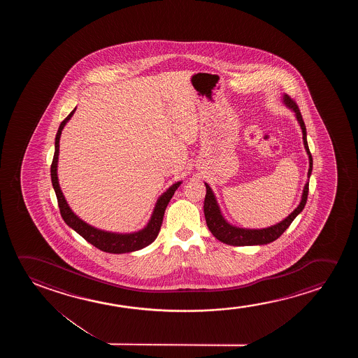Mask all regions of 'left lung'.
I'll return each instance as SVG.
<instances>
[{
    "label": "left lung",
    "instance_id": "1",
    "mask_svg": "<svg viewBox=\"0 0 358 358\" xmlns=\"http://www.w3.org/2000/svg\"><path fill=\"white\" fill-rule=\"evenodd\" d=\"M286 108H289L291 111H294V116L299 121L302 134H303V144L306 152L308 154L309 169L308 178L312 175L313 170V159L309 152L308 143H307V131H306V124L303 122L302 115L299 113V108L292 99L289 98L287 94H284L282 96ZM309 180L304 185L302 198L299 201V206L294 209L287 217L284 220L280 221L276 225L269 226L265 229H243V227H237V226L231 225L227 222L225 217L221 214L220 206L216 201L215 196L211 191L210 186L206 183V194L204 199V215H206V225L210 230L211 234L215 238L221 241L222 243L230 245H268L273 241L278 240L280 236L284 234L285 230L291 225V222L296 219L301 211L303 210L304 206L307 203V196H308Z\"/></svg>",
    "mask_w": 358,
    "mask_h": 358
}]
</instances>
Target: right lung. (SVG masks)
Returning <instances> with one entry per match:
<instances>
[{"label": "right lung", "mask_w": 358, "mask_h": 358, "mask_svg": "<svg viewBox=\"0 0 358 358\" xmlns=\"http://www.w3.org/2000/svg\"><path fill=\"white\" fill-rule=\"evenodd\" d=\"M76 108H74L73 111L69 113V116L61 122L56 138H55V154L52 164H51V181H52V187H54L55 193H56L57 201H59L61 216L71 229H73L77 234L83 237L84 240L88 241L89 243L95 245L100 250L120 255V253H131L134 250H142L144 247L152 243L159 235L167 204H169V201H171L172 196L175 194V192H176L182 182L178 181L173 183L170 188H167L166 192H164L162 196H159L154 211H152V216H150V220L142 230L137 231V232H131V234H117V232L99 230L96 227L87 224L79 216L76 215L72 209L69 208V203L66 201L64 193L61 191L59 177H57L59 138H61V133H62V129L66 126V123L69 122L71 117L73 116Z\"/></svg>", "instance_id": "1"}]
</instances>
